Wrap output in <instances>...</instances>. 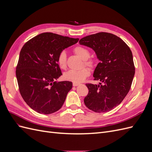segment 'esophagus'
Here are the masks:
<instances>
[{"instance_id": "1", "label": "esophagus", "mask_w": 152, "mask_h": 152, "mask_svg": "<svg viewBox=\"0 0 152 152\" xmlns=\"http://www.w3.org/2000/svg\"><path fill=\"white\" fill-rule=\"evenodd\" d=\"M79 85H80V84H79V83H75V82H73V86H74V87L78 86H79Z\"/></svg>"}]
</instances>
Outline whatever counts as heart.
Returning a JSON list of instances; mask_svg holds the SVG:
<instances>
[{
	"mask_svg": "<svg viewBox=\"0 0 152 152\" xmlns=\"http://www.w3.org/2000/svg\"><path fill=\"white\" fill-rule=\"evenodd\" d=\"M75 54L82 60H84L85 66L91 69H94L96 66V61L94 59L89 58L90 57V51L88 49L83 46H77L73 49ZM58 64L62 70H66L67 68L66 54L65 51H61L59 54L57 59ZM84 66V65H83ZM90 74V70L87 68H82L79 70H70L65 73L63 75L64 79L75 83L82 82Z\"/></svg>",
	"mask_w": 152,
	"mask_h": 152,
	"instance_id": "obj_1",
	"label": "heart"
}]
</instances>
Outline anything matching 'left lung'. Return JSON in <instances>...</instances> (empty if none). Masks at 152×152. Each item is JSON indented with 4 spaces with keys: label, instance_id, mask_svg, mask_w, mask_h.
<instances>
[{
    "label": "left lung",
    "instance_id": "obj_1",
    "mask_svg": "<svg viewBox=\"0 0 152 152\" xmlns=\"http://www.w3.org/2000/svg\"><path fill=\"white\" fill-rule=\"evenodd\" d=\"M79 43L93 49L100 61L93 77L101 82L86 84L89 93L84 103L94 112H109L122 102L131 89L135 73L131 50L120 37L107 32L86 36Z\"/></svg>",
    "mask_w": 152,
    "mask_h": 152
}]
</instances>
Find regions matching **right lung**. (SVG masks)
Masks as SVG:
<instances>
[{"label": "right lung", "mask_w": 152, "mask_h": 152, "mask_svg": "<svg viewBox=\"0 0 152 152\" xmlns=\"http://www.w3.org/2000/svg\"><path fill=\"white\" fill-rule=\"evenodd\" d=\"M79 40L46 32L34 37L23 46L16 75L23 99L35 112L48 115L61 108L72 82L55 81L62 75L58 56Z\"/></svg>", "instance_id": "add662e5"}]
</instances>
